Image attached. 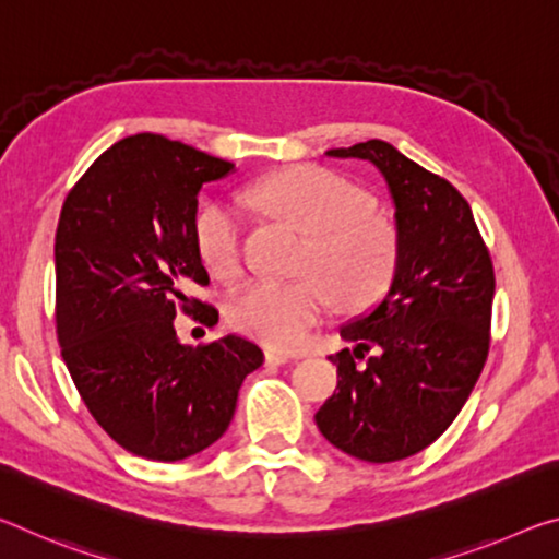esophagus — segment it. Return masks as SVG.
<instances>
[{
	"instance_id": "1",
	"label": "esophagus",
	"mask_w": 559,
	"mask_h": 559,
	"mask_svg": "<svg viewBox=\"0 0 559 559\" xmlns=\"http://www.w3.org/2000/svg\"><path fill=\"white\" fill-rule=\"evenodd\" d=\"M263 357H266V365H286V362H290V355L278 353V349H266Z\"/></svg>"
}]
</instances>
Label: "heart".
Masks as SVG:
<instances>
[{
    "label": "heart",
    "mask_w": 559,
    "mask_h": 559,
    "mask_svg": "<svg viewBox=\"0 0 559 559\" xmlns=\"http://www.w3.org/2000/svg\"><path fill=\"white\" fill-rule=\"evenodd\" d=\"M269 214L308 234L296 281H253L229 300V323L276 349H298L335 306L370 308L396 271V234L362 189L323 167H288L251 189ZM194 241L216 278L241 273V216L231 204L197 214Z\"/></svg>",
    "instance_id": "1"
}]
</instances>
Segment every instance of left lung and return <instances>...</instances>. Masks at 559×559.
<instances>
[{
	"label": "left lung",
	"instance_id": "obj_1",
	"mask_svg": "<svg viewBox=\"0 0 559 559\" xmlns=\"http://www.w3.org/2000/svg\"><path fill=\"white\" fill-rule=\"evenodd\" d=\"M325 155L380 169L400 253L382 300L340 328L355 347L328 357L337 365V392L316 424L347 456L402 461L449 429L484 370L493 263L459 189L394 145L367 140ZM367 352L373 355L357 368L354 357Z\"/></svg>",
	"mask_w": 559,
	"mask_h": 559
}]
</instances>
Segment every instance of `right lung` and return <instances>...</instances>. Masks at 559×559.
I'll use <instances>...</instances> for the list:
<instances>
[{"instance_id": "obj_1", "label": "right lung", "mask_w": 559, "mask_h": 559, "mask_svg": "<svg viewBox=\"0 0 559 559\" xmlns=\"http://www.w3.org/2000/svg\"><path fill=\"white\" fill-rule=\"evenodd\" d=\"M226 159L140 132L108 147L69 192L56 229V333L103 431L150 461H182L229 429L243 377L263 365L239 335L182 345L177 310L216 320L194 241L202 185Z\"/></svg>"}]
</instances>
